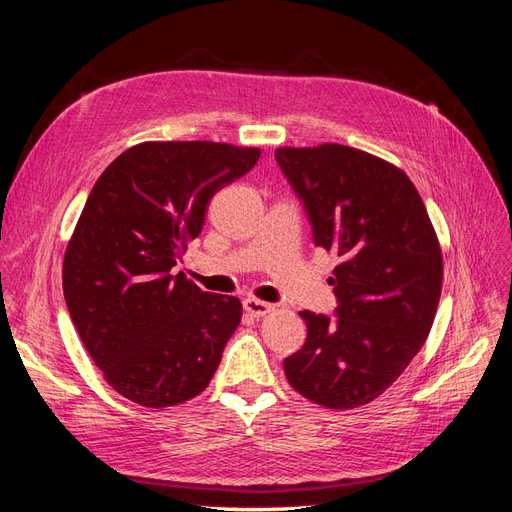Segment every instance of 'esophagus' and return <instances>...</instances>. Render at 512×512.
<instances>
[{
  "label": "esophagus",
  "instance_id": "1",
  "mask_svg": "<svg viewBox=\"0 0 512 512\" xmlns=\"http://www.w3.org/2000/svg\"><path fill=\"white\" fill-rule=\"evenodd\" d=\"M243 309H245L247 314H252L254 318H260V316L269 314L271 309H273V305H271V303H265V301H260V299H254V297H247V299L243 301Z\"/></svg>",
  "mask_w": 512,
  "mask_h": 512
}]
</instances>
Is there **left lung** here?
Returning <instances> with one entry per match:
<instances>
[{
	"label": "left lung",
	"instance_id": "1",
	"mask_svg": "<svg viewBox=\"0 0 512 512\" xmlns=\"http://www.w3.org/2000/svg\"><path fill=\"white\" fill-rule=\"evenodd\" d=\"M314 243L342 262L329 284L333 316L301 312L307 339L284 359L294 391L333 410L374 401L401 376L431 331L442 252L412 181L344 145L277 149Z\"/></svg>",
	"mask_w": 512,
	"mask_h": 512
}]
</instances>
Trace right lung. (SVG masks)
<instances>
[{
    "instance_id": "right-lung-1",
    "label": "right lung",
    "mask_w": 512,
    "mask_h": 512,
    "mask_svg": "<svg viewBox=\"0 0 512 512\" xmlns=\"http://www.w3.org/2000/svg\"><path fill=\"white\" fill-rule=\"evenodd\" d=\"M258 149L143 143L111 162L64 258L70 318L106 382L145 408L203 393L241 320V303L173 275L209 200L250 173Z\"/></svg>"
}]
</instances>
